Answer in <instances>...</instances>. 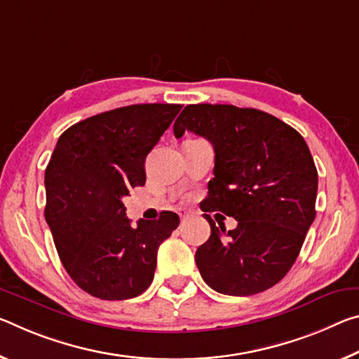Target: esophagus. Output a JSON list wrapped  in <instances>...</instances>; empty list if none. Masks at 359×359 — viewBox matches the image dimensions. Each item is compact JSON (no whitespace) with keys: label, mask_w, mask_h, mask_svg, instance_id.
I'll return each instance as SVG.
<instances>
[{"label":"esophagus","mask_w":359,"mask_h":359,"mask_svg":"<svg viewBox=\"0 0 359 359\" xmlns=\"http://www.w3.org/2000/svg\"><path fill=\"white\" fill-rule=\"evenodd\" d=\"M180 219H182V220L190 219V214H189V212H180Z\"/></svg>","instance_id":"esophagus-1"}]
</instances>
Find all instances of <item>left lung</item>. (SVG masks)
Returning <instances> with one entry per match:
<instances>
[{
	"label": "left lung",
	"mask_w": 359,
	"mask_h": 359,
	"mask_svg": "<svg viewBox=\"0 0 359 359\" xmlns=\"http://www.w3.org/2000/svg\"><path fill=\"white\" fill-rule=\"evenodd\" d=\"M214 147V179L204 212L236 219L219 231L209 214V240L196 249L198 269L214 291L254 295L281 281L315 220L318 170L297 130L276 116L235 105H187L174 123Z\"/></svg>",
	"instance_id": "left-lung-1"
}]
</instances>
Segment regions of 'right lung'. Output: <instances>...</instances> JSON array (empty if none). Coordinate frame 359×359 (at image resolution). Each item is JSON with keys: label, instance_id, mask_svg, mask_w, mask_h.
I'll use <instances>...</instances> for the list:
<instances>
[{"label": "right lung", "instance_id": "obj_1", "mask_svg": "<svg viewBox=\"0 0 359 359\" xmlns=\"http://www.w3.org/2000/svg\"><path fill=\"white\" fill-rule=\"evenodd\" d=\"M180 108H115L73 124L57 140L44 172V217L62 265L94 297L126 300L144 292L155 276L159 244L179 226L170 210L133 226L123 198L145 185V158Z\"/></svg>", "mask_w": 359, "mask_h": 359}]
</instances>
